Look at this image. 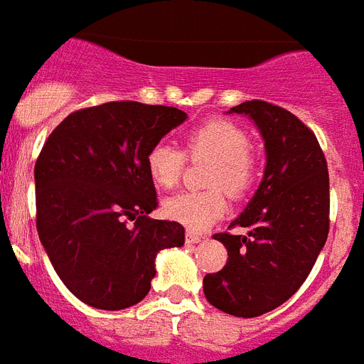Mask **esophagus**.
I'll list each match as a JSON object with an SVG mask.
<instances>
[{
	"label": "esophagus",
	"instance_id": "esophagus-1",
	"mask_svg": "<svg viewBox=\"0 0 364 364\" xmlns=\"http://www.w3.org/2000/svg\"><path fill=\"white\" fill-rule=\"evenodd\" d=\"M185 240H187V243H198V242H202V236H198V234H193V232H187Z\"/></svg>",
	"mask_w": 364,
	"mask_h": 364
}]
</instances>
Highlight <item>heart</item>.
<instances>
[{
	"mask_svg": "<svg viewBox=\"0 0 364 364\" xmlns=\"http://www.w3.org/2000/svg\"><path fill=\"white\" fill-rule=\"evenodd\" d=\"M185 154L205 160L202 185L210 191L176 194L162 204V215L191 232H204L227 211L225 194L238 200L245 196L257 176V164L249 151L247 134L232 122L211 121L191 128L185 136ZM185 156L168 141L154 143L147 153V171L154 185L171 188L179 181Z\"/></svg>",
	"mask_w": 364,
	"mask_h": 364,
	"instance_id": "b5f03b06",
	"label": "heart"
}]
</instances>
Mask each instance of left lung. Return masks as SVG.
Here are the masks:
<instances>
[{
    "label": "left lung",
    "mask_w": 364,
    "mask_h": 364,
    "mask_svg": "<svg viewBox=\"0 0 364 364\" xmlns=\"http://www.w3.org/2000/svg\"><path fill=\"white\" fill-rule=\"evenodd\" d=\"M228 113L253 121L266 166L253 198L230 223L247 232L213 236L228 260L204 277V294L225 314L259 317L299 291L327 242V160L314 132L287 109L253 100Z\"/></svg>",
    "instance_id": "8db88e82"
}]
</instances>
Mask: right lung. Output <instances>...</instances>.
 I'll return each mask as SVG.
<instances>
[{"label":"right lung","instance_id":"add662e5","mask_svg":"<svg viewBox=\"0 0 364 364\" xmlns=\"http://www.w3.org/2000/svg\"><path fill=\"white\" fill-rule=\"evenodd\" d=\"M185 121L176 107L109 102L65 117L43 145L33 171L37 232L85 304L115 311L141 302L159 251L185 243L181 225L149 217L156 191L145 164L149 149Z\"/></svg>","mask_w":364,"mask_h":364}]
</instances>
